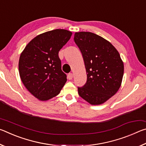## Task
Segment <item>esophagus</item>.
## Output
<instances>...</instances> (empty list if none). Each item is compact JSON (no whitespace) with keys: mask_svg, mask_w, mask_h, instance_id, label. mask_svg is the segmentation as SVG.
I'll return each mask as SVG.
<instances>
[{"mask_svg":"<svg viewBox=\"0 0 146 146\" xmlns=\"http://www.w3.org/2000/svg\"><path fill=\"white\" fill-rule=\"evenodd\" d=\"M73 74L72 73H69L68 75V78L69 80H71V79L73 78Z\"/></svg>","mask_w":146,"mask_h":146,"instance_id":"1","label":"esophagus"}]
</instances>
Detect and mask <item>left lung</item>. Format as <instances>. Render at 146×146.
<instances>
[{"mask_svg":"<svg viewBox=\"0 0 146 146\" xmlns=\"http://www.w3.org/2000/svg\"><path fill=\"white\" fill-rule=\"evenodd\" d=\"M74 40L84 61L87 81L78 92L91 105H99L115 95L121 86L123 64L110 42L91 32H77Z\"/></svg>","mask_w":146,"mask_h":146,"instance_id":"8db88e82","label":"left lung"}]
</instances>
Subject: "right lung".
Instances as JSON below:
<instances>
[{"instance_id":"right-lung-1","label":"right lung","mask_w":146,"mask_h":146,"mask_svg":"<svg viewBox=\"0 0 146 146\" xmlns=\"http://www.w3.org/2000/svg\"><path fill=\"white\" fill-rule=\"evenodd\" d=\"M72 33L56 29L38 35L20 56L19 71L24 85L35 97L45 101L58 95L67 81L58 51Z\"/></svg>"}]
</instances>
